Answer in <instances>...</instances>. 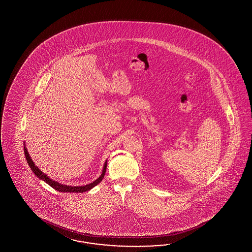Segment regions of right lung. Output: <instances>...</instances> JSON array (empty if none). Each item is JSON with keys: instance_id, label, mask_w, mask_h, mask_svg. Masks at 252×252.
I'll use <instances>...</instances> for the list:
<instances>
[{"instance_id": "add662e5", "label": "right lung", "mask_w": 252, "mask_h": 252, "mask_svg": "<svg viewBox=\"0 0 252 252\" xmlns=\"http://www.w3.org/2000/svg\"><path fill=\"white\" fill-rule=\"evenodd\" d=\"M24 153H25V157H26V159H27L28 163H29V166H31L32 170L33 173L37 176V177L41 179L43 181L48 184L51 188H53L55 190H58L59 192H69V193H83V192H86L88 190H90L94 187H95L96 185H98L99 183L101 182L102 180V178L104 177L105 175V172H106V166H107V161L105 162L104 166H103V169H102V175L100 177L97 178L95 181L91 183V184H88L86 186H83V187H69V186H64V185H61L59 183L53 181L52 179H50L49 177H47L42 171L35 166V164L33 163L32 159L31 158V157L29 155V152H28L27 148L24 146Z\"/></svg>"}]
</instances>
